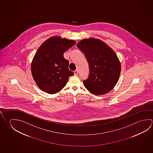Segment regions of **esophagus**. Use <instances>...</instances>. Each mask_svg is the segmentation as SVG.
<instances>
[{"label":"esophagus","mask_w":153,"mask_h":153,"mask_svg":"<svg viewBox=\"0 0 153 153\" xmlns=\"http://www.w3.org/2000/svg\"><path fill=\"white\" fill-rule=\"evenodd\" d=\"M74 73L75 75H77L78 74V71L77 70H75V71H74Z\"/></svg>","instance_id":"1"}]
</instances>
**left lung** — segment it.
<instances>
[{"label": "left lung", "mask_w": 153, "mask_h": 153, "mask_svg": "<svg viewBox=\"0 0 153 153\" xmlns=\"http://www.w3.org/2000/svg\"><path fill=\"white\" fill-rule=\"evenodd\" d=\"M89 65L88 78L83 81L94 94H107L114 88L120 75L121 63L112 49L99 39H84L77 44Z\"/></svg>", "instance_id": "8db88e82"}]
</instances>
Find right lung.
<instances>
[{
	"label": "right lung",
	"instance_id": "obj_1",
	"mask_svg": "<svg viewBox=\"0 0 153 153\" xmlns=\"http://www.w3.org/2000/svg\"><path fill=\"white\" fill-rule=\"evenodd\" d=\"M75 44L73 40L54 36L40 46L33 59L31 73L42 91L51 94L58 93L67 84L70 76L74 75L63 54Z\"/></svg>",
	"mask_w": 153,
	"mask_h": 153
}]
</instances>
